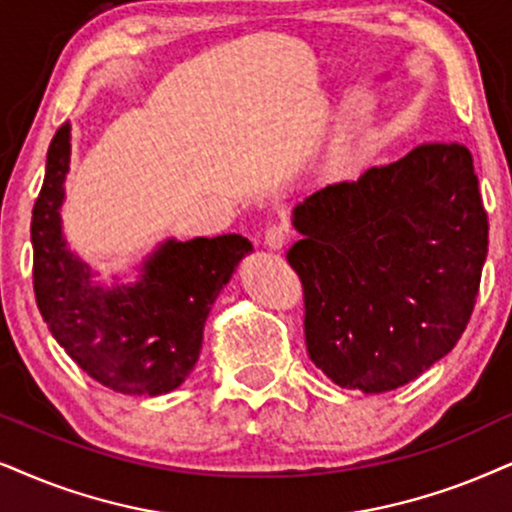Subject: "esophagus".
Returning <instances> with one entry per match:
<instances>
[{"label": "esophagus", "mask_w": 512, "mask_h": 512, "mask_svg": "<svg viewBox=\"0 0 512 512\" xmlns=\"http://www.w3.org/2000/svg\"><path fill=\"white\" fill-rule=\"evenodd\" d=\"M290 236H293V231L286 224H271L264 231V245L271 250H283L290 243Z\"/></svg>", "instance_id": "1"}]
</instances>
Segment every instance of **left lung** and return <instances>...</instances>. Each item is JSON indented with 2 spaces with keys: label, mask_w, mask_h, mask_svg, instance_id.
Returning <instances> with one entry per match:
<instances>
[{
  "label": "left lung",
  "mask_w": 512,
  "mask_h": 512,
  "mask_svg": "<svg viewBox=\"0 0 512 512\" xmlns=\"http://www.w3.org/2000/svg\"><path fill=\"white\" fill-rule=\"evenodd\" d=\"M288 250L304 295L309 359L335 385L397 390L468 326L489 222L463 144H420L295 208Z\"/></svg>",
  "instance_id": "1"
}]
</instances>
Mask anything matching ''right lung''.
Here are the masks:
<instances>
[{
    "mask_svg": "<svg viewBox=\"0 0 512 512\" xmlns=\"http://www.w3.org/2000/svg\"><path fill=\"white\" fill-rule=\"evenodd\" d=\"M68 163L66 122L49 144L30 222L32 288L42 319L68 357L108 390L172 392L196 366L212 302L252 245L238 234L167 241L134 286H94L61 236Z\"/></svg>",
    "mask_w": 512,
    "mask_h": 512,
    "instance_id": "1",
    "label": "right lung"
}]
</instances>
